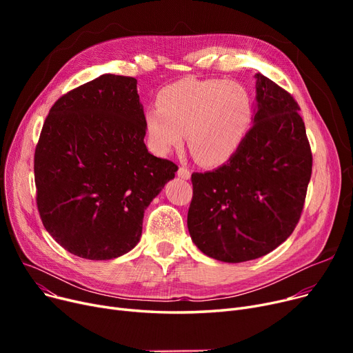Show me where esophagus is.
<instances>
[{
  "mask_svg": "<svg viewBox=\"0 0 353 353\" xmlns=\"http://www.w3.org/2000/svg\"><path fill=\"white\" fill-rule=\"evenodd\" d=\"M190 170L188 169V167H179V170H177V176L179 177H181V179H184V180H189L190 179Z\"/></svg>",
  "mask_w": 353,
  "mask_h": 353,
  "instance_id": "obj_1",
  "label": "esophagus"
}]
</instances>
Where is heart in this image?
I'll return each mask as SVG.
<instances>
[{"instance_id": "obj_1", "label": "heart", "mask_w": 353, "mask_h": 353, "mask_svg": "<svg viewBox=\"0 0 353 353\" xmlns=\"http://www.w3.org/2000/svg\"><path fill=\"white\" fill-rule=\"evenodd\" d=\"M253 121L249 91L220 79H183L159 92L157 107L145 113L147 137L153 150L167 154L183 143L196 161L219 165L234 156Z\"/></svg>"}]
</instances>
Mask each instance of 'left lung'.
<instances>
[{
	"mask_svg": "<svg viewBox=\"0 0 353 353\" xmlns=\"http://www.w3.org/2000/svg\"><path fill=\"white\" fill-rule=\"evenodd\" d=\"M254 124L232 159L193 173L188 228L216 261L240 263L282 245L301 219L312 176V152L299 104L256 74Z\"/></svg>",
	"mask_w": 353,
	"mask_h": 353,
	"instance_id": "obj_1",
	"label": "left lung"
}]
</instances>
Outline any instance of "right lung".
I'll use <instances>...</instances> for the list:
<instances>
[{"instance_id": "right-lung-1", "label": "right lung", "mask_w": 353, "mask_h": 353, "mask_svg": "<svg viewBox=\"0 0 353 353\" xmlns=\"http://www.w3.org/2000/svg\"><path fill=\"white\" fill-rule=\"evenodd\" d=\"M144 136L133 77L103 74L54 103L34 154L37 208L67 252L108 261L139 243L144 210L179 169Z\"/></svg>"}]
</instances>
